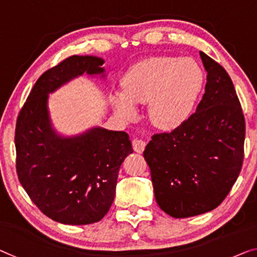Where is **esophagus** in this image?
Wrapping results in <instances>:
<instances>
[{
    "mask_svg": "<svg viewBox=\"0 0 257 257\" xmlns=\"http://www.w3.org/2000/svg\"><path fill=\"white\" fill-rule=\"evenodd\" d=\"M145 142L144 141H142V140H139V139H135L133 141V148H134V150H135L136 152H139V153H142L144 151V149H145Z\"/></svg>",
    "mask_w": 257,
    "mask_h": 257,
    "instance_id": "34e87169",
    "label": "esophagus"
}]
</instances>
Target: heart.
I'll use <instances>...</instances> for the list:
<instances>
[{"mask_svg":"<svg viewBox=\"0 0 257 257\" xmlns=\"http://www.w3.org/2000/svg\"><path fill=\"white\" fill-rule=\"evenodd\" d=\"M204 74L191 57L156 56L137 63L123 78L124 92H116L113 104L125 120L137 116L135 104H149L156 127L173 129L193 113Z\"/></svg>","mask_w":257,"mask_h":257,"instance_id":"heart-1","label":"heart"}]
</instances>
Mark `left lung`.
I'll list each match as a JSON object with an SVG mask.
<instances>
[{"label": "left lung", "mask_w": 257, "mask_h": 257, "mask_svg": "<svg viewBox=\"0 0 257 257\" xmlns=\"http://www.w3.org/2000/svg\"><path fill=\"white\" fill-rule=\"evenodd\" d=\"M200 55L206 84L196 112L171 133L155 134L143 152L156 201L174 218L216 209L243 163L246 123L234 85L219 63Z\"/></svg>", "instance_id": "1"}]
</instances>
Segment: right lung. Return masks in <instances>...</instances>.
<instances>
[{
	"mask_svg": "<svg viewBox=\"0 0 257 257\" xmlns=\"http://www.w3.org/2000/svg\"><path fill=\"white\" fill-rule=\"evenodd\" d=\"M104 60L69 56L46 70L18 114L15 145L19 182L51 219L68 225L99 221L115 196L122 162L133 153L124 132L94 128L63 139L51 127L47 98L69 79L104 72Z\"/></svg>",
	"mask_w": 257,
	"mask_h": 257,
	"instance_id": "right-lung-1",
	"label": "right lung"
}]
</instances>
